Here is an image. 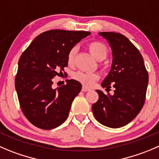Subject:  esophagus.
Returning <instances> with one entry per match:
<instances>
[{"instance_id": "esophagus-1", "label": "esophagus", "mask_w": 159, "mask_h": 159, "mask_svg": "<svg viewBox=\"0 0 159 159\" xmlns=\"http://www.w3.org/2000/svg\"><path fill=\"white\" fill-rule=\"evenodd\" d=\"M81 90L83 91V92H88V91H90L91 89H89V88H87L85 87V86H83L82 89H81Z\"/></svg>"}]
</instances>
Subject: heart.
Instances as JSON below:
<instances>
[{"mask_svg": "<svg viewBox=\"0 0 159 159\" xmlns=\"http://www.w3.org/2000/svg\"><path fill=\"white\" fill-rule=\"evenodd\" d=\"M88 48H89V51L92 53V56L98 61H102L107 56V47L101 42L94 41V42L90 43L88 45ZM76 53V47H73L69 50L68 53H67V61L70 65H72L75 62ZM98 78H99L98 75L95 73H86V72L78 71L73 74L74 79L79 81L80 83H81L83 85L86 86V87H92L95 84V81L98 79Z\"/></svg>", "mask_w": 159, "mask_h": 159, "instance_id": "b5f03b06", "label": "heart"}]
</instances>
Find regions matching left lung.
<instances>
[{
    "label": "left lung",
    "mask_w": 159,
    "mask_h": 159,
    "mask_svg": "<svg viewBox=\"0 0 159 159\" xmlns=\"http://www.w3.org/2000/svg\"><path fill=\"white\" fill-rule=\"evenodd\" d=\"M112 50L110 71L102 87L115 89L114 95H105L96 90L98 99L92 106L97 120L111 128H119L131 122L144 106L148 83V74L139 50L120 33L99 32Z\"/></svg>",
    "instance_id": "left-lung-1"
}]
</instances>
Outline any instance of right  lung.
<instances>
[{"mask_svg": "<svg viewBox=\"0 0 159 159\" xmlns=\"http://www.w3.org/2000/svg\"><path fill=\"white\" fill-rule=\"evenodd\" d=\"M90 34L84 31H47L35 37L20 57L15 89L23 114L34 126L51 130L67 118L81 84L66 80L67 84L53 89L52 79L67 66L69 50Z\"/></svg>", "mask_w": 159, "mask_h": 159, "instance_id": "right-lung-1", "label": "right lung"}]
</instances>
